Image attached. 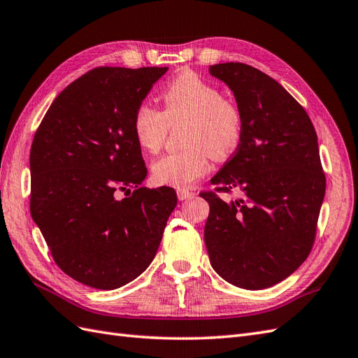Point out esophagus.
<instances>
[{
	"instance_id": "esophagus-1",
	"label": "esophagus",
	"mask_w": 358,
	"mask_h": 358,
	"mask_svg": "<svg viewBox=\"0 0 358 358\" xmlns=\"http://www.w3.org/2000/svg\"><path fill=\"white\" fill-rule=\"evenodd\" d=\"M177 196L180 201H185V199H189L192 196V192L186 190V189H178L177 190Z\"/></svg>"
}]
</instances>
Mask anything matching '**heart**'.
I'll use <instances>...</instances> for the list:
<instances>
[{"instance_id":"obj_1","label":"heart","mask_w":358,"mask_h":358,"mask_svg":"<svg viewBox=\"0 0 358 358\" xmlns=\"http://www.w3.org/2000/svg\"><path fill=\"white\" fill-rule=\"evenodd\" d=\"M163 112L141 103L133 115V134L142 150L157 152L166 139L169 125L186 121L182 139L186 150L162 155L152 163L155 182L187 189L210 168L215 159L231 155L242 139L239 107L224 99L221 90L190 71L181 72L162 94Z\"/></svg>"}]
</instances>
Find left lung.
I'll list each match as a JSON object with an SVG mask.
<instances>
[{
    "label": "left lung",
    "mask_w": 358,
    "mask_h": 358,
    "mask_svg": "<svg viewBox=\"0 0 358 358\" xmlns=\"http://www.w3.org/2000/svg\"><path fill=\"white\" fill-rule=\"evenodd\" d=\"M208 72L231 89L243 122L236 154L212 178L217 190L241 189L243 198L201 194L210 206V263L237 287L266 289L295 272L313 246L325 196L317 136L306 110L264 72L234 62Z\"/></svg>",
    "instance_id": "left-lung-1"
}]
</instances>
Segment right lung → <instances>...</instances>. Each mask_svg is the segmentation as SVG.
Listing matches in <instances>:
<instances>
[{"mask_svg":"<svg viewBox=\"0 0 358 358\" xmlns=\"http://www.w3.org/2000/svg\"><path fill=\"white\" fill-rule=\"evenodd\" d=\"M166 71L92 69L60 92L34 134L31 217L57 266L89 287L139 277L177 206L173 189L141 187L148 171L133 134L137 106Z\"/></svg>","mask_w":358,"mask_h":358,"instance_id":"obj_1","label":"right lung"}]
</instances>
